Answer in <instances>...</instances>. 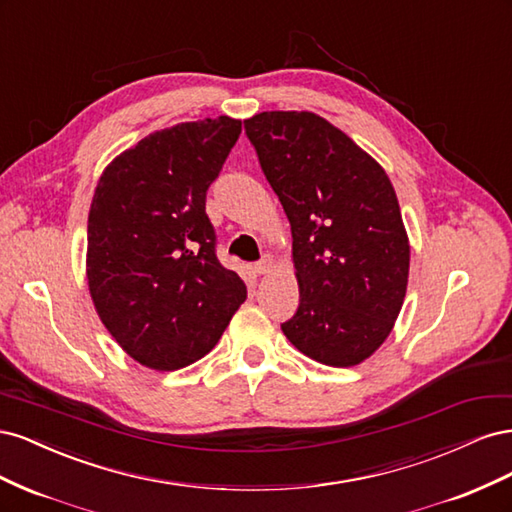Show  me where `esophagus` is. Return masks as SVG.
Listing matches in <instances>:
<instances>
[{
    "label": "esophagus",
    "instance_id": "esophagus-1",
    "mask_svg": "<svg viewBox=\"0 0 512 512\" xmlns=\"http://www.w3.org/2000/svg\"><path fill=\"white\" fill-rule=\"evenodd\" d=\"M271 267H273V260L269 256H265V258H262L260 262H256V265H254V273L256 275H265V273H269Z\"/></svg>",
    "mask_w": 512,
    "mask_h": 512
}]
</instances>
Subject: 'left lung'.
<instances>
[{
  "mask_svg": "<svg viewBox=\"0 0 512 512\" xmlns=\"http://www.w3.org/2000/svg\"><path fill=\"white\" fill-rule=\"evenodd\" d=\"M245 134L292 230L301 301L284 335L322 365L363 363L393 331L408 288L410 243L391 179L314 113H258Z\"/></svg>",
  "mask_w": 512,
  "mask_h": 512,
  "instance_id": "obj_1",
  "label": "left lung"
}]
</instances>
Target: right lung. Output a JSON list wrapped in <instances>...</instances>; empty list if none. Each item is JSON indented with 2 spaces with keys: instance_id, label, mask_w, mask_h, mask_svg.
<instances>
[{
  "instance_id": "right-lung-1",
  "label": "right lung",
  "mask_w": 512,
  "mask_h": 512,
  "mask_svg": "<svg viewBox=\"0 0 512 512\" xmlns=\"http://www.w3.org/2000/svg\"><path fill=\"white\" fill-rule=\"evenodd\" d=\"M241 134L215 117L153 132L104 168L87 220V284L115 342L149 369L173 371L213 350L245 301L215 256L209 185Z\"/></svg>"
}]
</instances>
